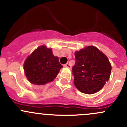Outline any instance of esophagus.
<instances>
[{
  "instance_id": "obj_1",
  "label": "esophagus",
  "mask_w": 127,
  "mask_h": 127,
  "mask_svg": "<svg viewBox=\"0 0 127 127\" xmlns=\"http://www.w3.org/2000/svg\"><path fill=\"white\" fill-rule=\"evenodd\" d=\"M64 66L66 67H67V68H69V69H71V65L69 64V63H66V64H64Z\"/></svg>"
}]
</instances>
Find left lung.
<instances>
[{
    "label": "left lung",
    "mask_w": 127,
    "mask_h": 127,
    "mask_svg": "<svg viewBox=\"0 0 127 127\" xmlns=\"http://www.w3.org/2000/svg\"><path fill=\"white\" fill-rule=\"evenodd\" d=\"M72 71L74 85L80 92L93 94L100 90L109 79L111 65L107 57L94 46L75 52Z\"/></svg>",
    "instance_id": "1"
}]
</instances>
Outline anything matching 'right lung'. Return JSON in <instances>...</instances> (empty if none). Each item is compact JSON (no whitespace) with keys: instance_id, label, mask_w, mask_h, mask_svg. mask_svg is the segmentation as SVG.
I'll list each match as a JSON object with an SVG mask.
<instances>
[{"instance_id":"right-lung-1","label":"right lung","mask_w":127,"mask_h":127,"mask_svg":"<svg viewBox=\"0 0 127 127\" xmlns=\"http://www.w3.org/2000/svg\"><path fill=\"white\" fill-rule=\"evenodd\" d=\"M63 66L51 48L40 46L26 60L24 70L28 80L35 85H45L52 82Z\"/></svg>"}]
</instances>
